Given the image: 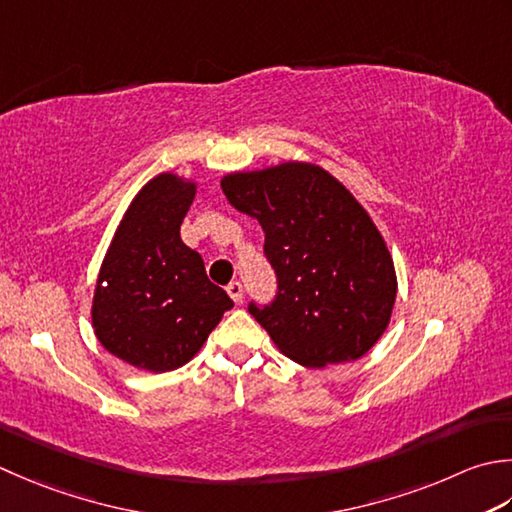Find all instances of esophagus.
<instances>
[{"label":"esophagus","mask_w":512,"mask_h":512,"mask_svg":"<svg viewBox=\"0 0 512 512\" xmlns=\"http://www.w3.org/2000/svg\"><path fill=\"white\" fill-rule=\"evenodd\" d=\"M226 293L230 295V299H233L235 304H239L244 299V286L239 284V282H230L228 286H226Z\"/></svg>","instance_id":"obj_1"}]
</instances>
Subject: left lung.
Returning <instances> with one entry per match:
<instances>
[{
  "label": "left lung",
  "instance_id": "left-lung-1",
  "mask_svg": "<svg viewBox=\"0 0 512 512\" xmlns=\"http://www.w3.org/2000/svg\"><path fill=\"white\" fill-rule=\"evenodd\" d=\"M230 204L266 235L279 293L248 310L279 353L308 368L357 362L390 324L397 273L388 244L357 197L313 162L233 170Z\"/></svg>",
  "mask_w": 512,
  "mask_h": 512
}]
</instances>
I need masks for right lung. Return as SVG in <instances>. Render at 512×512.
I'll list each match as a JSON object with an SVG mask.
<instances>
[{
    "mask_svg": "<svg viewBox=\"0 0 512 512\" xmlns=\"http://www.w3.org/2000/svg\"><path fill=\"white\" fill-rule=\"evenodd\" d=\"M197 182L173 170L139 188L99 266L90 322L110 355L148 373L188 364L228 308L179 228Z\"/></svg>",
    "mask_w": 512,
    "mask_h": 512,
    "instance_id": "1",
    "label": "right lung"
}]
</instances>
